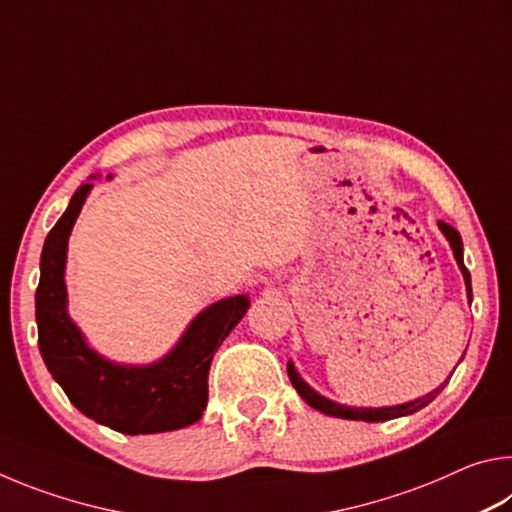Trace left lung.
I'll return each mask as SVG.
<instances>
[{"label": "left lung", "instance_id": "left-lung-1", "mask_svg": "<svg viewBox=\"0 0 512 512\" xmlns=\"http://www.w3.org/2000/svg\"><path fill=\"white\" fill-rule=\"evenodd\" d=\"M438 228L443 232L445 239L449 241V246H452V253L458 268H461L463 273V280H465V291H467V302L472 305V280H470V271L465 268L463 262V239L458 235V230H454L452 225L445 223V221H438ZM465 357V352H463ZM287 372H289V379L293 388H296L298 395L305 400L311 409H316L325 415H334V418H343V420H363V422H384V420H393V418H402V415H411L415 411H420L427 406L429 402L436 400V395L443 391L445 384H440L438 388H433L431 393L418 397V400H411V402H404V404H395V406H348V404H341V402H334L329 400V397L320 395L318 391H314L305 379L300 377V372L293 366V361L287 363Z\"/></svg>", "mask_w": 512, "mask_h": 512}]
</instances>
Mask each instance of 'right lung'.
I'll list each match as a JSON object with an SVG mask.
<instances>
[{"instance_id": "right-lung-1", "label": "right lung", "mask_w": 512, "mask_h": 512, "mask_svg": "<svg viewBox=\"0 0 512 512\" xmlns=\"http://www.w3.org/2000/svg\"><path fill=\"white\" fill-rule=\"evenodd\" d=\"M90 189L92 183L76 189L42 246L36 291L42 361L69 402L103 427L128 436L189 427L201 420L207 406V372L214 352L246 316L250 300L241 293L212 302L196 314L178 343L153 363L140 366L103 357L67 311V241Z\"/></svg>"}]
</instances>
